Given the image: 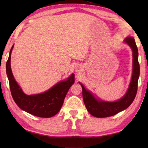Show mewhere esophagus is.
<instances>
[{
  "mask_svg": "<svg viewBox=\"0 0 148 148\" xmlns=\"http://www.w3.org/2000/svg\"><path fill=\"white\" fill-rule=\"evenodd\" d=\"M76 69V72H81V69L80 67H77Z\"/></svg>",
  "mask_w": 148,
  "mask_h": 148,
  "instance_id": "34e87169",
  "label": "esophagus"
}]
</instances>
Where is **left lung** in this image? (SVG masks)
<instances>
[{"label": "left lung", "mask_w": 148, "mask_h": 148, "mask_svg": "<svg viewBox=\"0 0 148 148\" xmlns=\"http://www.w3.org/2000/svg\"><path fill=\"white\" fill-rule=\"evenodd\" d=\"M124 42L130 47L133 55L132 76L129 87L125 95L115 102H108L97 99L93 94L86 90L79 83L83 89V98L86 108L91 115L97 118H106L114 116L117 113L126 109L133 102L137 91L138 79L140 74V67L138 61V49L133 37L128 36Z\"/></svg>", "instance_id": "1"}]
</instances>
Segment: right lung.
<instances>
[{"label":"right lung","mask_w":148,"mask_h":148,"mask_svg":"<svg viewBox=\"0 0 148 148\" xmlns=\"http://www.w3.org/2000/svg\"><path fill=\"white\" fill-rule=\"evenodd\" d=\"M13 47L14 45L6 63V73L15 103L21 109L37 117L50 118L55 116L60 110L69 88L74 83V74H72L67 79L60 81L45 92L28 95L22 91L12 73L11 55Z\"/></svg>","instance_id":"right-lung-1"}]
</instances>
